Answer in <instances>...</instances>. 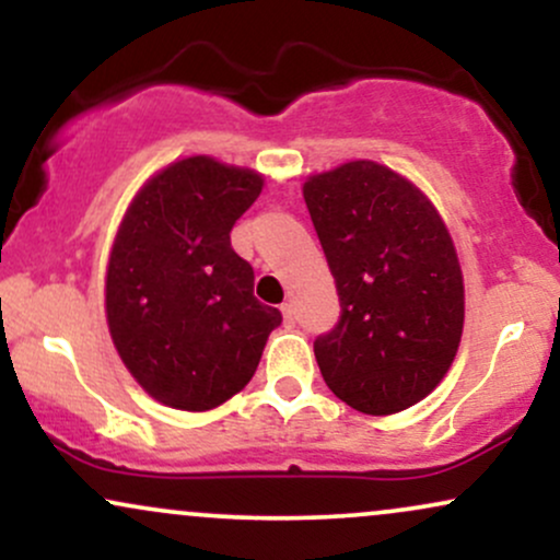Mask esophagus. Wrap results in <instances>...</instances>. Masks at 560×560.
I'll use <instances>...</instances> for the list:
<instances>
[{
  "instance_id": "obj_1",
  "label": "esophagus",
  "mask_w": 560,
  "mask_h": 560,
  "mask_svg": "<svg viewBox=\"0 0 560 560\" xmlns=\"http://www.w3.org/2000/svg\"><path fill=\"white\" fill-rule=\"evenodd\" d=\"M281 313H284L287 324H294V318H298V313H294L292 302H284V305H281Z\"/></svg>"
}]
</instances>
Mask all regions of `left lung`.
Instances as JSON below:
<instances>
[{
	"mask_svg": "<svg viewBox=\"0 0 560 560\" xmlns=\"http://www.w3.org/2000/svg\"><path fill=\"white\" fill-rule=\"evenodd\" d=\"M337 281V326L313 352L339 400L410 408L447 374L464 334V273L434 205L400 173L352 160L302 186Z\"/></svg>",
	"mask_w": 560,
	"mask_h": 560,
	"instance_id": "8db88e82",
	"label": "left lung"
}]
</instances>
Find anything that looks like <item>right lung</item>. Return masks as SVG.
<instances>
[{"instance_id": "obj_1", "label": "right lung", "mask_w": 560, "mask_h": 560, "mask_svg": "<svg viewBox=\"0 0 560 560\" xmlns=\"http://www.w3.org/2000/svg\"><path fill=\"white\" fill-rule=\"evenodd\" d=\"M260 189V173L197 155L155 173L126 210L107 266V326L120 361L158 402H226L281 324L231 247V229Z\"/></svg>"}]
</instances>
